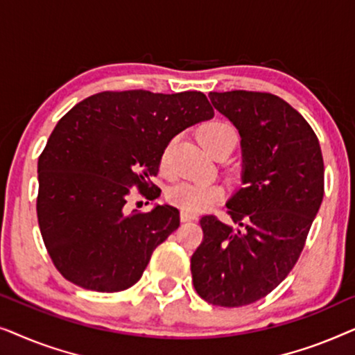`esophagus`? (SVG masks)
Here are the masks:
<instances>
[{
  "instance_id": "obj_1",
  "label": "esophagus",
  "mask_w": 355,
  "mask_h": 355,
  "mask_svg": "<svg viewBox=\"0 0 355 355\" xmlns=\"http://www.w3.org/2000/svg\"><path fill=\"white\" fill-rule=\"evenodd\" d=\"M197 220L196 213H189V211H181V221H193Z\"/></svg>"
}]
</instances>
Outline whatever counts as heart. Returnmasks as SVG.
<instances>
[{
  "mask_svg": "<svg viewBox=\"0 0 355 355\" xmlns=\"http://www.w3.org/2000/svg\"><path fill=\"white\" fill-rule=\"evenodd\" d=\"M234 139L236 132L230 124L223 123V121H210V123L203 124L198 129V140L205 147L208 152L213 153L218 145H221L226 140ZM174 145V140H171L164 148L163 157H162V166H164L171 153V148ZM225 196V191L220 184L216 182H208V181H181L174 186L169 187L166 193L168 200L181 208L182 211L189 213H197L205 210L207 207H210L211 203L220 200Z\"/></svg>",
  "mask_w": 355,
  "mask_h": 355,
  "instance_id": "heart-1",
  "label": "heart"
}]
</instances>
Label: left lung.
Masks as SVG:
<instances>
[{
	"label": "left lung",
	"mask_w": 355,
	"mask_h": 355,
	"mask_svg": "<svg viewBox=\"0 0 355 355\" xmlns=\"http://www.w3.org/2000/svg\"><path fill=\"white\" fill-rule=\"evenodd\" d=\"M208 96L239 130L244 187L226 203L239 227L202 216L192 281L208 304L242 307L270 294L299 260L323 200V157L310 124L279 96L247 90Z\"/></svg>",
	"instance_id": "8db88e82"
}]
</instances>
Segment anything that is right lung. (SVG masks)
Returning <instances> with one entry per match:
<instances>
[{
	"label": "right lung",
	"instance_id": "right-lung-1",
	"mask_svg": "<svg viewBox=\"0 0 355 355\" xmlns=\"http://www.w3.org/2000/svg\"><path fill=\"white\" fill-rule=\"evenodd\" d=\"M202 92H100L58 121L38 158V226L56 270L96 293L134 286L153 250L179 227V210L125 203L130 189L150 200L152 182L174 135L211 119Z\"/></svg>",
	"mask_w": 355,
	"mask_h": 355
}]
</instances>
